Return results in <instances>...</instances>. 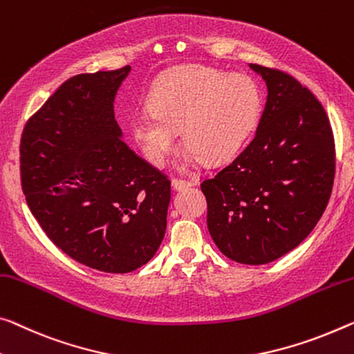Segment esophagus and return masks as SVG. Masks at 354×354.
<instances>
[{
  "label": "esophagus",
  "instance_id": "obj_1",
  "mask_svg": "<svg viewBox=\"0 0 354 354\" xmlns=\"http://www.w3.org/2000/svg\"><path fill=\"white\" fill-rule=\"evenodd\" d=\"M196 180H183V178H174L172 180V188L174 189H183L188 187H193Z\"/></svg>",
  "mask_w": 354,
  "mask_h": 354
}]
</instances>
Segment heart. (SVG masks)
<instances>
[{"instance_id":"heart-1","label":"heart","mask_w":354,"mask_h":354,"mask_svg":"<svg viewBox=\"0 0 354 354\" xmlns=\"http://www.w3.org/2000/svg\"><path fill=\"white\" fill-rule=\"evenodd\" d=\"M150 112L129 117L128 128L145 160L161 166L176 147L177 131L187 145L185 160L223 162L254 133L263 95L253 79L204 66L172 69L151 86Z\"/></svg>"}]
</instances>
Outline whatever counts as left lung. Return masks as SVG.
Listing matches in <instances>:
<instances>
[{"label":"left lung","instance_id":"1","mask_svg":"<svg viewBox=\"0 0 354 354\" xmlns=\"http://www.w3.org/2000/svg\"><path fill=\"white\" fill-rule=\"evenodd\" d=\"M250 68L268 86L257 134L201 189L215 245L236 263L259 266L296 248L322 218L334 185L335 145L312 91L283 71Z\"/></svg>","mask_w":354,"mask_h":354}]
</instances>
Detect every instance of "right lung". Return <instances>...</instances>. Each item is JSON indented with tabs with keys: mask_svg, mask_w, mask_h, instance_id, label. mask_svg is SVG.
<instances>
[{
	"mask_svg": "<svg viewBox=\"0 0 354 354\" xmlns=\"http://www.w3.org/2000/svg\"><path fill=\"white\" fill-rule=\"evenodd\" d=\"M131 68L68 79L26 122L20 178L55 245L80 264L127 274L166 232L171 182L123 142L113 101Z\"/></svg>",
	"mask_w": 354,
	"mask_h": 354,
	"instance_id": "1",
	"label": "right lung"
}]
</instances>
